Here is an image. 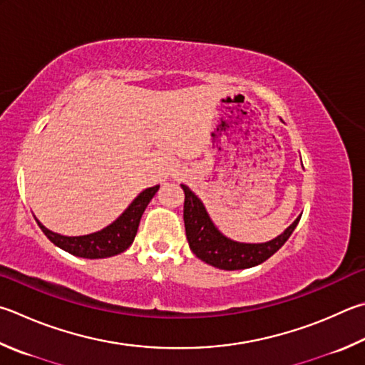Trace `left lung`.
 I'll return each instance as SVG.
<instances>
[{"instance_id":"1","label":"left lung","mask_w":365,"mask_h":365,"mask_svg":"<svg viewBox=\"0 0 365 365\" xmlns=\"http://www.w3.org/2000/svg\"><path fill=\"white\" fill-rule=\"evenodd\" d=\"M185 191V205H183V220L185 231L190 249L193 254L201 258L202 262L212 264L220 269H244L252 268L263 263L264 260L276 254L286 241L294 233L295 227L300 222V217L284 231L276 240L264 244H242L228 240L212 223L210 217L205 212L201 200L188 187L182 185Z\"/></svg>"}]
</instances>
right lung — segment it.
<instances>
[{"label":"right lung","instance_id":"right-lung-1","mask_svg":"<svg viewBox=\"0 0 365 365\" xmlns=\"http://www.w3.org/2000/svg\"><path fill=\"white\" fill-rule=\"evenodd\" d=\"M158 190H160V185H156L153 188L143 190L142 193L132 201L129 207L123 212L121 217L116 218V220L108 225L107 228L92 235L62 236L52 233L51 230L43 227L38 220L36 222L51 242H54L57 247L67 250L71 255L83 258L113 257L121 254V252H124L132 242H134L138 223H140L143 212L147 209L148 202L153 200Z\"/></svg>","mask_w":365,"mask_h":365}]
</instances>
